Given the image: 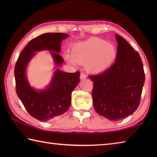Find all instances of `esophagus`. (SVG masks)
Masks as SVG:
<instances>
[{
    "label": "esophagus",
    "mask_w": 157,
    "mask_h": 157,
    "mask_svg": "<svg viewBox=\"0 0 157 157\" xmlns=\"http://www.w3.org/2000/svg\"><path fill=\"white\" fill-rule=\"evenodd\" d=\"M86 75H85L84 73H81V74H80V79H86Z\"/></svg>",
    "instance_id": "obj_1"
}]
</instances>
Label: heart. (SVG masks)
<instances>
[{
  "label": "heart",
  "mask_w": 157,
  "mask_h": 157,
  "mask_svg": "<svg viewBox=\"0 0 157 157\" xmlns=\"http://www.w3.org/2000/svg\"><path fill=\"white\" fill-rule=\"evenodd\" d=\"M116 57V50L107 41L91 38L78 42L71 48V54L64 53V57L72 64L84 63L86 70L98 73L105 71L112 64Z\"/></svg>",
  "instance_id": "obj_1"
}]
</instances>
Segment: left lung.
Instances as JSON below:
<instances>
[{
  "instance_id": "left-lung-1",
  "label": "left lung",
  "mask_w": 157,
  "mask_h": 157,
  "mask_svg": "<svg viewBox=\"0 0 157 157\" xmlns=\"http://www.w3.org/2000/svg\"><path fill=\"white\" fill-rule=\"evenodd\" d=\"M116 38L115 62L103 73L89 76L94 82L92 98L95 111L113 121L125 118L137 109L145 82L139 53L120 35L116 34Z\"/></svg>"
}]
</instances>
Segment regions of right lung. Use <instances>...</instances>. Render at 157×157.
I'll return each mask as SVG.
<instances>
[{
  "instance_id": "right-lung-1",
  "label": "right lung",
  "mask_w": 157,
  "mask_h": 157,
  "mask_svg": "<svg viewBox=\"0 0 157 157\" xmlns=\"http://www.w3.org/2000/svg\"><path fill=\"white\" fill-rule=\"evenodd\" d=\"M64 33H45L32 39L22 50L16 63V91L28 112L34 118L46 122L67 111L71 102V94L79 82L80 73H66L57 69L49 86L36 91L29 84L26 68L35 52L49 50L57 66L63 63L59 53L61 43L68 37Z\"/></svg>"
}]
</instances>
